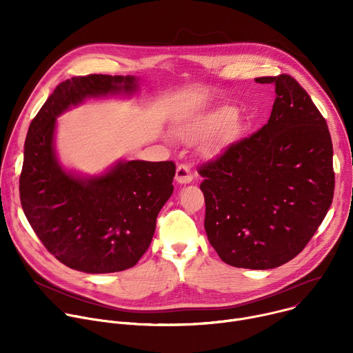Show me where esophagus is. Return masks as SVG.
<instances>
[{
  "label": "esophagus",
  "instance_id": "1",
  "mask_svg": "<svg viewBox=\"0 0 353 353\" xmlns=\"http://www.w3.org/2000/svg\"><path fill=\"white\" fill-rule=\"evenodd\" d=\"M176 181L179 184H188L192 181V172L187 165H179L176 169Z\"/></svg>",
  "mask_w": 353,
  "mask_h": 353
}]
</instances>
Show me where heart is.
Segmentation results:
<instances>
[{
  "label": "heart",
  "mask_w": 353,
  "mask_h": 353,
  "mask_svg": "<svg viewBox=\"0 0 353 353\" xmlns=\"http://www.w3.org/2000/svg\"><path fill=\"white\" fill-rule=\"evenodd\" d=\"M237 112L233 108H222L188 121L179 128L183 139L191 143L204 142L210 137L211 140L205 143V154L211 158L221 155L226 148H229L239 134V125L234 123Z\"/></svg>",
  "instance_id": "1"
}]
</instances>
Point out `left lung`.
Returning <instances> with one entry per match:
<instances>
[{
	"label": "left lung",
	"instance_id": "8db88e82",
	"mask_svg": "<svg viewBox=\"0 0 353 353\" xmlns=\"http://www.w3.org/2000/svg\"><path fill=\"white\" fill-rule=\"evenodd\" d=\"M275 86L268 123L201 166L205 232L221 260L271 270L306 247L334 196L332 142L307 92L290 75L256 78Z\"/></svg>",
	"mask_w": 353,
	"mask_h": 353
}]
</instances>
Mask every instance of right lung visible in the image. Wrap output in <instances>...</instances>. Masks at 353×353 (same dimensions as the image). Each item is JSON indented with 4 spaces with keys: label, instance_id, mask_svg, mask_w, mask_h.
Segmentation results:
<instances>
[{
    "label": "right lung",
    "instance_id": "obj_1",
    "mask_svg": "<svg viewBox=\"0 0 353 353\" xmlns=\"http://www.w3.org/2000/svg\"><path fill=\"white\" fill-rule=\"evenodd\" d=\"M137 90L138 78L131 75L74 77L48 96L28 130L19 179L22 210L50 253L81 272H119L139 261L173 194L176 165L119 161L97 176L70 172L56 152L57 117L86 99Z\"/></svg>",
    "mask_w": 353,
    "mask_h": 353
}]
</instances>
